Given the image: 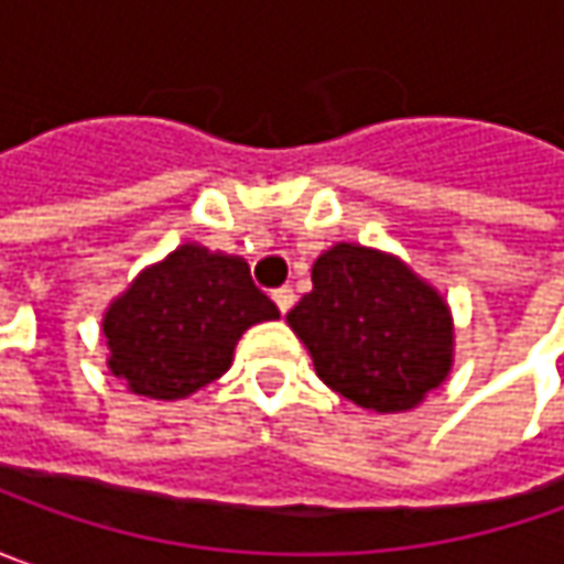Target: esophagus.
<instances>
[{
	"label": "esophagus",
	"instance_id": "esophagus-1",
	"mask_svg": "<svg viewBox=\"0 0 564 564\" xmlns=\"http://www.w3.org/2000/svg\"><path fill=\"white\" fill-rule=\"evenodd\" d=\"M272 301H275V307L282 311V314H289L294 304V289H289V285H282V289H275L272 292Z\"/></svg>",
	"mask_w": 564,
	"mask_h": 564
}]
</instances>
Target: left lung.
Returning <instances> with one entry per match:
<instances>
[{"mask_svg": "<svg viewBox=\"0 0 564 564\" xmlns=\"http://www.w3.org/2000/svg\"><path fill=\"white\" fill-rule=\"evenodd\" d=\"M311 282L285 319L333 392L377 414H401L448 379L452 307L401 257L338 241L316 257Z\"/></svg>", "mask_w": 564, "mask_h": 564, "instance_id": "obj_1", "label": "left lung"}]
</instances>
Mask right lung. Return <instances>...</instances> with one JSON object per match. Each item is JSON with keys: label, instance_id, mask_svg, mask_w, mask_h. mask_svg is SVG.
I'll list each match as a JSON object with an SVG mask.
<instances>
[{"label": "right lung", "instance_id": "add662e5", "mask_svg": "<svg viewBox=\"0 0 564 564\" xmlns=\"http://www.w3.org/2000/svg\"><path fill=\"white\" fill-rule=\"evenodd\" d=\"M267 319H279V307L253 285L241 257L187 241L138 272L106 307V367L134 395L187 399L223 377L238 338Z\"/></svg>", "mask_w": 564, "mask_h": 564}]
</instances>
